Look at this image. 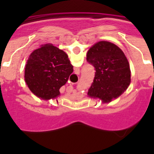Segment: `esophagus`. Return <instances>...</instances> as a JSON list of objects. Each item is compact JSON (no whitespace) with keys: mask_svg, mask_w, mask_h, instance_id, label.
I'll return each mask as SVG.
<instances>
[{"mask_svg":"<svg viewBox=\"0 0 154 154\" xmlns=\"http://www.w3.org/2000/svg\"><path fill=\"white\" fill-rule=\"evenodd\" d=\"M68 90H69V92H72V91H73V87L72 86V85L69 86V87H68Z\"/></svg>","mask_w":154,"mask_h":154,"instance_id":"1","label":"esophagus"}]
</instances>
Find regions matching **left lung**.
<instances>
[{
    "label": "left lung",
    "mask_w": 154,
    "mask_h": 154,
    "mask_svg": "<svg viewBox=\"0 0 154 154\" xmlns=\"http://www.w3.org/2000/svg\"><path fill=\"white\" fill-rule=\"evenodd\" d=\"M87 61L96 69L88 96L109 103L120 96L131 82L130 63L123 51L112 42L100 41L87 52Z\"/></svg>",
    "instance_id": "8db88e82"
}]
</instances>
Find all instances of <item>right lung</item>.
<instances>
[{
  "label": "right lung",
  "instance_id": "1",
  "mask_svg": "<svg viewBox=\"0 0 154 154\" xmlns=\"http://www.w3.org/2000/svg\"><path fill=\"white\" fill-rule=\"evenodd\" d=\"M72 72L67 54L48 43L31 53L24 69V82L37 97L54 99L60 96L59 89Z\"/></svg>",
  "mask_w": 154,
  "mask_h": 154
}]
</instances>
